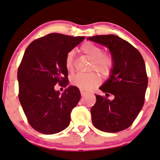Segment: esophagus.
I'll return each instance as SVG.
<instances>
[{"label":"esophagus","instance_id":"1","mask_svg":"<svg viewBox=\"0 0 160 160\" xmlns=\"http://www.w3.org/2000/svg\"><path fill=\"white\" fill-rule=\"evenodd\" d=\"M80 94H81L82 97H83L87 94V92H85V91H83V90H80Z\"/></svg>","mask_w":160,"mask_h":160}]
</instances>
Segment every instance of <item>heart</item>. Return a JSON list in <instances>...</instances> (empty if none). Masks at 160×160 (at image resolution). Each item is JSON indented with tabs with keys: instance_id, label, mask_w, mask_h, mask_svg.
Here are the masks:
<instances>
[{
	"instance_id": "obj_1",
	"label": "heart",
	"mask_w": 160,
	"mask_h": 160,
	"mask_svg": "<svg viewBox=\"0 0 160 160\" xmlns=\"http://www.w3.org/2000/svg\"><path fill=\"white\" fill-rule=\"evenodd\" d=\"M82 53L92 60L89 70L97 71L102 76H108L114 68V58L110 54L103 53L102 48L100 46L91 42H86L80 47ZM74 52L71 50L66 54L65 58V67L68 72L74 69ZM101 79L98 74L78 73L72 77L71 83L82 90H90L100 85Z\"/></svg>"
}]
</instances>
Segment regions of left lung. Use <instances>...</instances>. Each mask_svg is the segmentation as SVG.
<instances>
[{
	"label": "left lung",
	"instance_id": "1",
	"mask_svg": "<svg viewBox=\"0 0 160 160\" xmlns=\"http://www.w3.org/2000/svg\"><path fill=\"white\" fill-rule=\"evenodd\" d=\"M88 40L108 47L114 61L110 78L100 88L114 98L95 95L96 102L91 109L92 122L104 132L123 131L132 125L144 105L148 86L144 60L136 48L117 35H96Z\"/></svg>",
	"mask_w": 160,
	"mask_h": 160
}]
</instances>
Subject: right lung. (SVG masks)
<instances>
[{
  "mask_svg": "<svg viewBox=\"0 0 160 160\" xmlns=\"http://www.w3.org/2000/svg\"><path fill=\"white\" fill-rule=\"evenodd\" d=\"M84 38L51 33L32 41L24 52L18 70V98L28 122L38 132L56 134L69 125L80 92L68 86L60 95L54 87L68 86L66 55Z\"/></svg>",
  "mask_w": 160,
  "mask_h": 160,
  "instance_id": "add662e5",
  "label": "right lung"
}]
</instances>
